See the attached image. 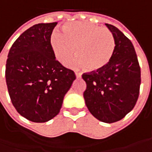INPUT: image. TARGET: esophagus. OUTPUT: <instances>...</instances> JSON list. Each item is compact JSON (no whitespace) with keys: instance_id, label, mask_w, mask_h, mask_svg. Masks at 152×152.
<instances>
[{"instance_id":"esophagus-1","label":"esophagus","mask_w":152,"mask_h":152,"mask_svg":"<svg viewBox=\"0 0 152 152\" xmlns=\"http://www.w3.org/2000/svg\"><path fill=\"white\" fill-rule=\"evenodd\" d=\"M75 75H76V77L79 79V78H81V75H82V74L80 73H78V72H75Z\"/></svg>"}]
</instances>
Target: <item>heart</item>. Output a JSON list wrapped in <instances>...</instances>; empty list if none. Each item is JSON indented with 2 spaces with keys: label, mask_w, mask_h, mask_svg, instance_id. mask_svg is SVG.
Segmentation results:
<instances>
[{
  "label": "heart",
  "mask_w": 152,
  "mask_h": 152,
  "mask_svg": "<svg viewBox=\"0 0 152 152\" xmlns=\"http://www.w3.org/2000/svg\"><path fill=\"white\" fill-rule=\"evenodd\" d=\"M50 45L56 59L74 67H86L90 72H97L107 66L114 50L115 39L107 28L84 21L69 23L62 27V34L53 32Z\"/></svg>",
  "instance_id": "heart-1"
}]
</instances>
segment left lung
Returning <instances> with one entry per match:
<instances>
[{"instance_id":"left-lung-1","label":"left lung","mask_w":152,"mask_h":152,"mask_svg":"<svg viewBox=\"0 0 152 152\" xmlns=\"http://www.w3.org/2000/svg\"><path fill=\"white\" fill-rule=\"evenodd\" d=\"M115 39V50L107 66L85 73L86 107L98 120L112 124L124 118L134 107L140 94V67L130 39L118 28L106 23Z\"/></svg>"}]
</instances>
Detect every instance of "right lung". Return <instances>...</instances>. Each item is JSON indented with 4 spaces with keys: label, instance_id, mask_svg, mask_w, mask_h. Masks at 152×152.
<instances>
[{
    "label": "right lung",
    "instance_id": "add662e5",
    "mask_svg": "<svg viewBox=\"0 0 152 152\" xmlns=\"http://www.w3.org/2000/svg\"><path fill=\"white\" fill-rule=\"evenodd\" d=\"M57 23H38L16 39L6 64V82L17 112L45 123L59 113L63 98L76 79L56 57L50 38Z\"/></svg>",
    "mask_w": 152,
    "mask_h": 152
}]
</instances>
